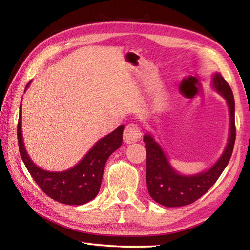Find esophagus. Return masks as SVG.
<instances>
[{
	"label": "esophagus",
	"mask_w": 250,
	"mask_h": 250,
	"mask_svg": "<svg viewBox=\"0 0 250 250\" xmlns=\"http://www.w3.org/2000/svg\"><path fill=\"white\" fill-rule=\"evenodd\" d=\"M142 138V132L140 126L137 124H129L125 128L124 140L125 143H133L140 141Z\"/></svg>",
	"instance_id": "1"
}]
</instances>
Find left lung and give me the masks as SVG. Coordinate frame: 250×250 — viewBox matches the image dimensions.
<instances>
[{
	"label": "left lung",
	"mask_w": 250,
	"mask_h": 250,
	"mask_svg": "<svg viewBox=\"0 0 250 250\" xmlns=\"http://www.w3.org/2000/svg\"><path fill=\"white\" fill-rule=\"evenodd\" d=\"M213 84L227 101L230 113V133L223 155L208 171L192 176L177 174L153 138L150 134H146L143 138L146 149L147 191L150 196L161 205L179 207L192 204L214 185L229 162L236 139L234 95L229 84L221 74L214 75Z\"/></svg>",
	"instance_id": "left-lung-1"
}]
</instances>
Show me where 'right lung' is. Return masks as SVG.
<instances>
[{
    "mask_svg": "<svg viewBox=\"0 0 250 250\" xmlns=\"http://www.w3.org/2000/svg\"><path fill=\"white\" fill-rule=\"evenodd\" d=\"M28 84L29 83L26 84V88ZM21 120L22 117L20 110L18 122L20 154L29 174L42 191L53 200L67 205H83L95 198L100 189L105 162L122 145L125 125H120L113 132L100 139L73 168L64 172H48L35 166L28 158L23 143Z\"/></svg>",
    "mask_w": 250,
    "mask_h": 250,
    "instance_id": "1",
    "label": "right lung"
}]
</instances>
